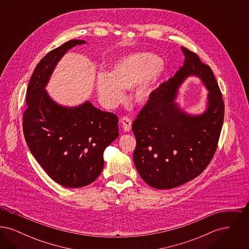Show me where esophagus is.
I'll list each match as a JSON object with an SVG mask.
<instances>
[{"mask_svg":"<svg viewBox=\"0 0 249 249\" xmlns=\"http://www.w3.org/2000/svg\"><path fill=\"white\" fill-rule=\"evenodd\" d=\"M120 122H121V125H122V128H123L124 131H130V129H131V120H130V119H129L128 117H123L120 120Z\"/></svg>","mask_w":249,"mask_h":249,"instance_id":"obj_1","label":"esophagus"}]
</instances>
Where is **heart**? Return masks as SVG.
I'll use <instances>...</instances> for the list:
<instances>
[{
	"mask_svg": "<svg viewBox=\"0 0 249 249\" xmlns=\"http://www.w3.org/2000/svg\"><path fill=\"white\" fill-rule=\"evenodd\" d=\"M163 60L150 52L126 56L115 64L110 74L100 73L97 77V90L101 101L108 107L120 104L122 89H134L131 100L136 105L146 104L163 74Z\"/></svg>",
	"mask_w": 249,
	"mask_h": 249,
	"instance_id": "b5f03b06",
	"label": "heart"
}]
</instances>
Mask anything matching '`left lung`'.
I'll use <instances>...</instances> for the list:
<instances>
[{
  "label": "left lung",
  "mask_w": 249,
  "mask_h": 249,
  "mask_svg": "<svg viewBox=\"0 0 249 249\" xmlns=\"http://www.w3.org/2000/svg\"><path fill=\"white\" fill-rule=\"evenodd\" d=\"M184 65L155 89L132 123L136 138L134 164L150 187L170 190L197 178L213 159L224 120V102L211 68L182 47ZM190 75L210 90L208 109L189 115L174 102L178 87Z\"/></svg>",
  "instance_id": "obj_1"
}]
</instances>
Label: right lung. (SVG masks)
<instances>
[{
  "label": "right lung",
  "mask_w": 249,
  "mask_h": 249,
  "mask_svg": "<svg viewBox=\"0 0 249 249\" xmlns=\"http://www.w3.org/2000/svg\"><path fill=\"white\" fill-rule=\"evenodd\" d=\"M70 40L48 53L36 65L26 93L24 137L46 173L66 188L92 183L103 171L104 151L119 137V118L86 102L75 107L56 104L46 86L61 57L85 44Z\"/></svg>",
  "instance_id": "add662e5"
}]
</instances>
